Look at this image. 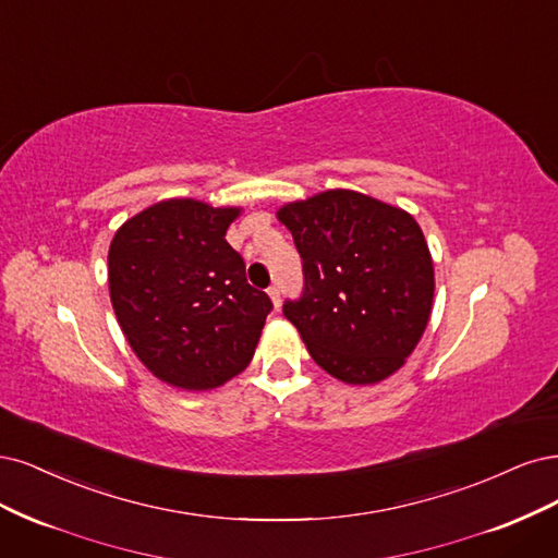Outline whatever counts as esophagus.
I'll list each match as a JSON object with an SVG mask.
<instances>
[{"instance_id":"esophagus-1","label":"esophagus","mask_w":558,"mask_h":558,"mask_svg":"<svg viewBox=\"0 0 558 558\" xmlns=\"http://www.w3.org/2000/svg\"><path fill=\"white\" fill-rule=\"evenodd\" d=\"M268 296H271V301H274V308L278 311V308H280V290H278L276 284H274V287H268Z\"/></svg>"}]
</instances>
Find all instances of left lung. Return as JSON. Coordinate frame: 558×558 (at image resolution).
<instances>
[{"instance_id": "obj_1", "label": "left lung", "mask_w": 558, "mask_h": 558, "mask_svg": "<svg viewBox=\"0 0 558 558\" xmlns=\"http://www.w3.org/2000/svg\"><path fill=\"white\" fill-rule=\"evenodd\" d=\"M278 220L303 259V294L284 317L319 368L375 385L417 348L434 305V259L415 218L354 190L284 204Z\"/></svg>"}]
</instances>
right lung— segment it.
Listing matches in <instances>:
<instances>
[{"instance_id":"right-lung-1","label":"right lung","mask_w":558,"mask_h":558,"mask_svg":"<svg viewBox=\"0 0 558 558\" xmlns=\"http://www.w3.org/2000/svg\"><path fill=\"white\" fill-rule=\"evenodd\" d=\"M241 215L165 199L124 222L109 247V292L130 348L157 380L187 391L253 362L271 299L250 287L225 233Z\"/></svg>"}]
</instances>
